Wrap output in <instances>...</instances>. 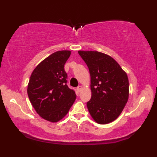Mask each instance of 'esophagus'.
Here are the masks:
<instances>
[{
	"label": "esophagus",
	"mask_w": 157,
	"mask_h": 157,
	"mask_svg": "<svg viewBox=\"0 0 157 157\" xmlns=\"http://www.w3.org/2000/svg\"><path fill=\"white\" fill-rule=\"evenodd\" d=\"M77 89H78V92H81V90H82V86H79L78 88H77Z\"/></svg>",
	"instance_id": "esophagus-1"
}]
</instances>
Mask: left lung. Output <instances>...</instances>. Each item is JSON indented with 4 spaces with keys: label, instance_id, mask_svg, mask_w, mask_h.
Masks as SVG:
<instances>
[{
    "label": "left lung",
    "instance_id": "obj_1",
    "mask_svg": "<svg viewBox=\"0 0 157 157\" xmlns=\"http://www.w3.org/2000/svg\"><path fill=\"white\" fill-rule=\"evenodd\" d=\"M90 74L91 99L87 107L99 124H107L118 117L129 98L128 75L115 60L98 51H79Z\"/></svg>",
    "mask_w": 157,
    "mask_h": 157
}]
</instances>
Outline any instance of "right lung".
Listing matches in <instances>:
<instances>
[{
	"instance_id": "right-lung-1",
	"label": "right lung",
	"mask_w": 157,
	"mask_h": 157,
	"mask_svg": "<svg viewBox=\"0 0 157 157\" xmlns=\"http://www.w3.org/2000/svg\"><path fill=\"white\" fill-rule=\"evenodd\" d=\"M70 51H56L43 60L32 71L28 94L36 113L46 121L56 123L67 114L76 98L67 85L64 65Z\"/></svg>"
}]
</instances>
